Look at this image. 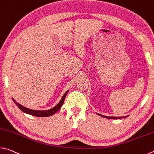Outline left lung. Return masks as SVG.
<instances>
[{
	"label": "left lung",
	"instance_id": "1",
	"mask_svg": "<svg viewBox=\"0 0 154 154\" xmlns=\"http://www.w3.org/2000/svg\"><path fill=\"white\" fill-rule=\"evenodd\" d=\"M99 116H101L102 117H104V118L106 119H122V118H125V117L127 116H122V117H115V116H104V115H102V114H97Z\"/></svg>",
	"mask_w": 154,
	"mask_h": 154
}]
</instances>
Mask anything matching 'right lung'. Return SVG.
I'll list each match as a JSON object with an SVG mask.
<instances>
[{
	"mask_svg": "<svg viewBox=\"0 0 154 154\" xmlns=\"http://www.w3.org/2000/svg\"><path fill=\"white\" fill-rule=\"evenodd\" d=\"M68 91H66L65 92V94H64V96H63L62 98H61L60 101L59 102V103H58V104L57 106H54V107L52 108V109H50V110H32V109H29L27 108H26L22 105L19 104V103L17 102L14 99H13V102H15V104L17 105V106H18V108L25 113L30 114V115H32V116H39V117L50 116H52L54 114H55L57 111L59 110V109L61 107H62V106H63V103H64V101H65V97L66 96V94H67Z\"/></svg>",
	"mask_w": 154,
	"mask_h": 154,
	"instance_id": "add662e5",
	"label": "right lung"
}]
</instances>
